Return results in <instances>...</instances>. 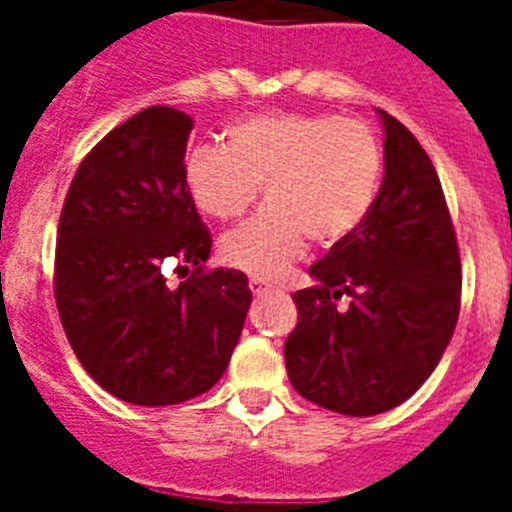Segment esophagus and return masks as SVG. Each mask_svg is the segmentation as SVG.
<instances>
[{
	"label": "esophagus",
	"mask_w": 512,
	"mask_h": 512,
	"mask_svg": "<svg viewBox=\"0 0 512 512\" xmlns=\"http://www.w3.org/2000/svg\"><path fill=\"white\" fill-rule=\"evenodd\" d=\"M248 287H251L253 295H266V292L271 289V282L264 277H251L248 279Z\"/></svg>",
	"instance_id": "1"
}]
</instances>
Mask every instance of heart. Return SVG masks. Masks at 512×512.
I'll list each match as a JSON object with an SVG mask.
<instances>
[{
  "label": "heart",
  "instance_id": "heart-1",
  "mask_svg": "<svg viewBox=\"0 0 512 512\" xmlns=\"http://www.w3.org/2000/svg\"><path fill=\"white\" fill-rule=\"evenodd\" d=\"M192 200L217 220L269 205L230 230L220 253L235 269L282 277L307 241L336 248L369 220L384 182V151L364 122L336 115L271 112L238 120L228 146L205 143L184 164Z\"/></svg>",
  "mask_w": 512,
  "mask_h": 512
}]
</instances>
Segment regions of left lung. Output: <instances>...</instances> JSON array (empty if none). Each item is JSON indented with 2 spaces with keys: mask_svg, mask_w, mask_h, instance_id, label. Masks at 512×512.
I'll list each match as a JSON object with an SVG mask.
<instances>
[{
  "mask_svg": "<svg viewBox=\"0 0 512 512\" xmlns=\"http://www.w3.org/2000/svg\"><path fill=\"white\" fill-rule=\"evenodd\" d=\"M384 125V182L354 238L310 266L292 295L289 382L341 415H379L415 395L454 336L461 261L431 158L400 120ZM338 301H346L341 308Z\"/></svg>",
  "mask_w": 512,
  "mask_h": 512,
  "instance_id": "obj_1",
  "label": "left lung"
}]
</instances>
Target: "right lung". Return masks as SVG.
Segmentation results:
<instances>
[{
    "label": "right lung",
    "mask_w": 512,
    "mask_h": 512,
    "mask_svg": "<svg viewBox=\"0 0 512 512\" xmlns=\"http://www.w3.org/2000/svg\"><path fill=\"white\" fill-rule=\"evenodd\" d=\"M192 117L148 107L87 153L61 210L56 305L76 359L117 400L161 408L223 377L248 277L205 271L212 238L184 182ZM192 268L174 290L163 266Z\"/></svg>",
    "instance_id": "right-lung-1"
}]
</instances>
